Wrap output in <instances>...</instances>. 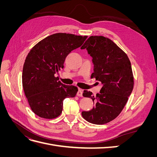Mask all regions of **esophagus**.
Instances as JSON below:
<instances>
[{
	"label": "esophagus",
	"mask_w": 157,
	"mask_h": 157,
	"mask_svg": "<svg viewBox=\"0 0 157 157\" xmlns=\"http://www.w3.org/2000/svg\"><path fill=\"white\" fill-rule=\"evenodd\" d=\"M77 95L78 96H79V97H82V90L79 89V90H78Z\"/></svg>",
	"instance_id": "1"
}]
</instances>
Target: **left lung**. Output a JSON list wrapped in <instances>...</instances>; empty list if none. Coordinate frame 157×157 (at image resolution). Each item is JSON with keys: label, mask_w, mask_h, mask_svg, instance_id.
Instances as JSON below:
<instances>
[{"label": "left lung", "mask_w": 157, "mask_h": 157, "mask_svg": "<svg viewBox=\"0 0 157 157\" xmlns=\"http://www.w3.org/2000/svg\"><path fill=\"white\" fill-rule=\"evenodd\" d=\"M80 48H86L92 57L91 77L103 84L96 97L91 92L84 91L83 96L92 99L95 104L92 110L82 111V116L92 124H106L119 115L134 88L130 61L115 42L103 36H90Z\"/></svg>", "instance_id": "8db88e82"}]
</instances>
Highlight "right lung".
<instances>
[{
    "label": "right lung",
    "instance_id": "add662e5",
    "mask_svg": "<svg viewBox=\"0 0 157 157\" xmlns=\"http://www.w3.org/2000/svg\"><path fill=\"white\" fill-rule=\"evenodd\" d=\"M87 37L56 33L38 42L27 54L22 85L31 110L37 116L47 119L58 117L62 112L63 99L76 96L78 88L62 84L55 74L63 68L67 56Z\"/></svg>",
    "mask_w": 157,
    "mask_h": 157
}]
</instances>
